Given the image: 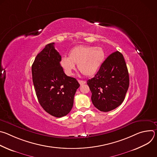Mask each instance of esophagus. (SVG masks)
<instances>
[{
  "label": "esophagus",
  "mask_w": 157,
  "mask_h": 157,
  "mask_svg": "<svg viewBox=\"0 0 157 157\" xmlns=\"http://www.w3.org/2000/svg\"><path fill=\"white\" fill-rule=\"evenodd\" d=\"M78 82H79V83L80 84L81 86H82V85H83V84H84L86 83V81H82V80H78Z\"/></svg>",
  "instance_id": "obj_1"
}]
</instances>
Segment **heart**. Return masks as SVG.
Masks as SVG:
<instances>
[{
    "instance_id": "heart-1",
    "label": "heart",
    "mask_w": 157,
    "mask_h": 157,
    "mask_svg": "<svg viewBox=\"0 0 157 157\" xmlns=\"http://www.w3.org/2000/svg\"><path fill=\"white\" fill-rule=\"evenodd\" d=\"M105 56L103 49L99 47L78 46L71 50L69 57L61 58L60 65L65 74L70 76L78 64L79 70L85 76H91L99 69Z\"/></svg>"
}]
</instances>
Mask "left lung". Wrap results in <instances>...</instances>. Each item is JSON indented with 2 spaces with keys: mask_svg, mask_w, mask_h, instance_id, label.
<instances>
[{
  "mask_svg": "<svg viewBox=\"0 0 157 157\" xmlns=\"http://www.w3.org/2000/svg\"><path fill=\"white\" fill-rule=\"evenodd\" d=\"M87 84L92 93L93 104L98 109L109 112L119 106L129 86L128 70L122 54L118 51L110 54Z\"/></svg>",
  "mask_w": 157,
  "mask_h": 157,
  "instance_id": "1",
  "label": "left lung"
}]
</instances>
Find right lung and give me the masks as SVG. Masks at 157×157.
<instances>
[{
	"label": "right lung",
	"mask_w": 157,
	"mask_h": 157,
	"mask_svg": "<svg viewBox=\"0 0 157 157\" xmlns=\"http://www.w3.org/2000/svg\"><path fill=\"white\" fill-rule=\"evenodd\" d=\"M49 43L39 53L32 64V73L38 102L47 113L61 117L71 111L79 87L78 81L67 76L60 65L61 55Z\"/></svg>",
	"instance_id": "right-lung-1"
}]
</instances>
